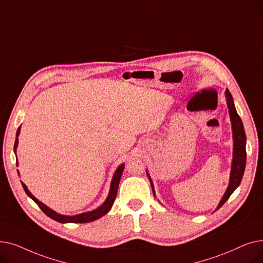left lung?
<instances>
[{
    "label": "left lung",
    "mask_w": 263,
    "mask_h": 263,
    "mask_svg": "<svg viewBox=\"0 0 263 263\" xmlns=\"http://www.w3.org/2000/svg\"><path fill=\"white\" fill-rule=\"evenodd\" d=\"M226 96V103L229 109V116L231 120V129H232V139H233V155H232V161H231V171H230V177H229V183L227 186V190L225 194L223 195L222 199H220L218 205L216 206V210H218L222 206L227 199L230 197L232 193L236 191V189L240 185L241 180L244 175L245 171V164H246V135L243 127V122L240 118V116L237 113L236 106H234L233 98L228 89L225 91ZM148 179L150 181L151 187H153L154 195L156 197L155 186L151 180L150 175L148 171L146 170Z\"/></svg>",
    "instance_id": "left-lung-1"
}]
</instances>
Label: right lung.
Listing matches in <instances>:
<instances>
[{
    "label": "right lung",
    "instance_id": "right-lung-1",
    "mask_svg": "<svg viewBox=\"0 0 263 263\" xmlns=\"http://www.w3.org/2000/svg\"><path fill=\"white\" fill-rule=\"evenodd\" d=\"M20 129H21V126L17 130L16 141H15V145H13V151H15L16 156H17V147H18V143H19L18 136L20 134ZM17 165H18V159H17ZM123 170H124V164L122 163V164L119 165L117 170L115 171V173L113 175V178H112V182H110L108 195H107L106 199L104 200V202L100 206H98V208L92 210V211L80 213V214H77V215H64V214L55 212L54 210L50 209L48 205H46L45 203L39 201L29 191V189H27V186L23 182H21V183H22V186H23V189L26 193V195L29 196L30 198H32L38 204L39 208L46 213V215H48L52 219L57 220V222H59V223H63V224H66V223H89V222H92V220H96V219L102 217L103 215H105L110 210V208H112V205H113L114 200H115L116 195H117V190H118L119 181H120V178H121ZM18 175H19V172H18Z\"/></svg>",
    "mask_w": 263,
    "mask_h": 263
}]
</instances>
